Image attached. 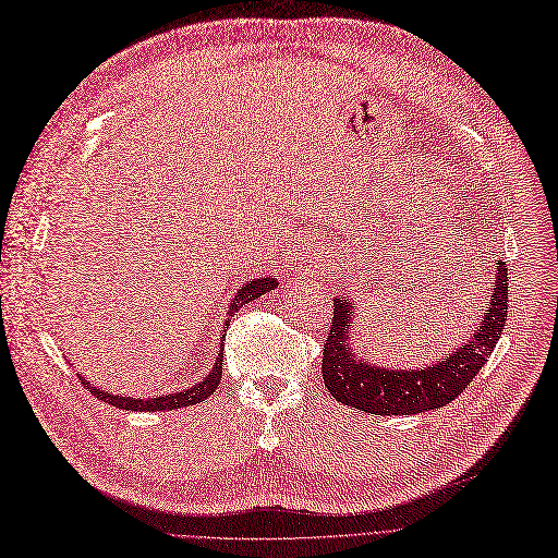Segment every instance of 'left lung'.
<instances>
[{"mask_svg":"<svg viewBox=\"0 0 558 558\" xmlns=\"http://www.w3.org/2000/svg\"><path fill=\"white\" fill-rule=\"evenodd\" d=\"M490 284V303L486 312H481L470 342L426 369H378L357 360L349 349V324L355 305L349 299H335L322 360L328 392L335 401L365 410L369 415H417L451 403L486 365L506 324L508 271L499 259Z\"/></svg>","mask_w":558,"mask_h":558,"instance_id":"obj_1","label":"left lung"}]
</instances>
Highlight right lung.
I'll return each mask as SVG.
<instances>
[{
	"instance_id": "right-lung-1",
	"label": "right lung",
	"mask_w": 558,
	"mask_h": 558,
	"mask_svg": "<svg viewBox=\"0 0 558 558\" xmlns=\"http://www.w3.org/2000/svg\"><path fill=\"white\" fill-rule=\"evenodd\" d=\"M274 287H278L276 278H253L251 282H246L244 287L239 289L236 296L232 299L230 303V310L228 314H234L239 307H244L246 303L259 299L262 294L271 292ZM226 326H230V322H226ZM226 335V332H223ZM223 347H226V339L221 337V353L216 355V362H214V369L209 372V376L205 380H201L198 385L189 387V390H182V392H175V395H168V397H157V399H130V397H118V395H109L105 390H98V387H90V383H86L82 376L80 380L84 383L86 390L98 397L100 401L118 408V410H175V408H186V405H193V403H201L205 401L207 397L214 395L216 387H219L221 383V376H223Z\"/></svg>"
}]
</instances>
